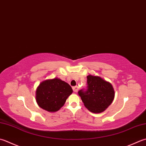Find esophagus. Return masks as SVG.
I'll return each instance as SVG.
<instances>
[{
	"mask_svg": "<svg viewBox=\"0 0 146 146\" xmlns=\"http://www.w3.org/2000/svg\"><path fill=\"white\" fill-rule=\"evenodd\" d=\"M78 89H79V87H77V86L73 87V92H78Z\"/></svg>",
	"mask_w": 146,
	"mask_h": 146,
	"instance_id": "34e87169",
	"label": "esophagus"
}]
</instances>
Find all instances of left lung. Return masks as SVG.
I'll use <instances>...</instances> for the list:
<instances>
[{
	"label": "left lung",
	"instance_id": "obj_1",
	"mask_svg": "<svg viewBox=\"0 0 146 146\" xmlns=\"http://www.w3.org/2000/svg\"><path fill=\"white\" fill-rule=\"evenodd\" d=\"M87 90H80L79 96L85 108L94 113L104 111L112 103L115 98V90L109 82L99 76L88 75Z\"/></svg>",
	"mask_w": 146,
	"mask_h": 146
}]
</instances>
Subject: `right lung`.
Listing matches in <instances>:
<instances>
[{
	"mask_svg": "<svg viewBox=\"0 0 146 146\" xmlns=\"http://www.w3.org/2000/svg\"><path fill=\"white\" fill-rule=\"evenodd\" d=\"M72 93L70 85L60 78L47 79L36 88V101L42 109L50 113L56 112L63 106Z\"/></svg>",
	"mask_w": 146,
	"mask_h": 146,
	"instance_id": "obj_1",
	"label": "right lung"
}]
</instances>
